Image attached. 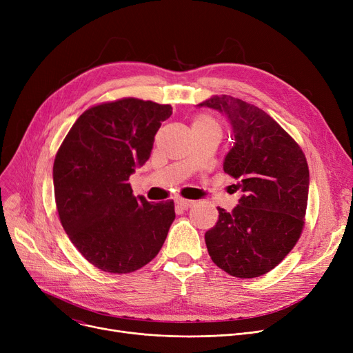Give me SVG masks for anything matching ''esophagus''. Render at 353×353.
<instances>
[{
	"instance_id": "1",
	"label": "esophagus",
	"mask_w": 353,
	"mask_h": 353,
	"mask_svg": "<svg viewBox=\"0 0 353 353\" xmlns=\"http://www.w3.org/2000/svg\"><path fill=\"white\" fill-rule=\"evenodd\" d=\"M174 203H176L177 206L184 208V209H189V208H192L194 205L193 200H188V199H183V197H176Z\"/></svg>"
}]
</instances>
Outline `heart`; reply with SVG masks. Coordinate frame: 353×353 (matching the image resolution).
I'll list each match as a JSON object with an SVG mask.
<instances>
[{
	"mask_svg": "<svg viewBox=\"0 0 353 353\" xmlns=\"http://www.w3.org/2000/svg\"><path fill=\"white\" fill-rule=\"evenodd\" d=\"M210 123H213V120H212L210 117L200 116V117H197V119H196V121H194V124H193V125H199V124H210Z\"/></svg>",
	"mask_w": 353,
	"mask_h": 353,
	"instance_id": "obj_1",
	"label": "heart"
}]
</instances>
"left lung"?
Returning <instances> with one entry per match:
<instances>
[{
  "instance_id": "1",
  "label": "left lung",
  "mask_w": 353,
  "mask_h": 353,
  "mask_svg": "<svg viewBox=\"0 0 353 353\" xmlns=\"http://www.w3.org/2000/svg\"><path fill=\"white\" fill-rule=\"evenodd\" d=\"M225 114L234 144L223 170L242 190L239 205L219 210L205 240L212 261L240 279L262 276L279 265L305 225L309 167L299 144L259 107L230 96L199 104Z\"/></svg>"
}]
</instances>
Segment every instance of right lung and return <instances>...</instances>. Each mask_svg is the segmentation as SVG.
<instances>
[{
  "label": "right lung",
  "mask_w": 353,
  "mask_h": 353,
  "mask_svg": "<svg viewBox=\"0 0 353 353\" xmlns=\"http://www.w3.org/2000/svg\"><path fill=\"white\" fill-rule=\"evenodd\" d=\"M170 104L121 99L85 110L52 167L55 205L72 245L108 273L134 272L157 256L176 217L173 200L133 196L128 177L150 157Z\"/></svg>",
  "instance_id": "obj_1"
}]
</instances>
